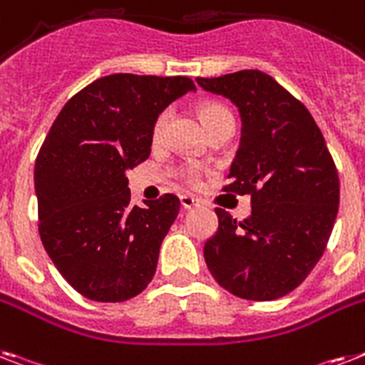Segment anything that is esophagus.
I'll return each instance as SVG.
<instances>
[{"mask_svg":"<svg viewBox=\"0 0 365 365\" xmlns=\"http://www.w3.org/2000/svg\"><path fill=\"white\" fill-rule=\"evenodd\" d=\"M180 202H182V208L185 210H192L197 208V206H200V202H198L195 197H191V195H182V197H180Z\"/></svg>","mask_w":365,"mask_h":365,"instance_id":"1","label":"esophagus"}]
</instances>
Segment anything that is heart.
<instances>
[{"label":"heart","mask_w":365,"mask_h":365,"mask_svg":"<svg viewBox=\"0 0 365 365\" xmlns=\"http://www.w3.org/2000/svg\"><path fill=\"white\" fill-rule=\"evenodd\" d=\"M198 114L202 118L204 125L210 127L213 125L215 121H221V120H230V114L227 108H223L221 105H215V103H206L198 108ZM168 120H170V110H163L161 114L157 115L155 123H153V138H161L167 131V125H168ZM200 176V167L195 165V163H189L185 167L182 168V178L185 182L189 183H195Z\"/></svg>","instance_id":"obj_1"}]
</instances>
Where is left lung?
<instances>
[{
  "label": "left lung",
  "mask_w": 365,
  "mask_h": 365,
  "mask_svg": "<svg viewBox=\"0 0 365 365\" xmlns=\"http://www.w3.org/2000/svg\"><path fill=\"white\" fill-rule=\"evenodd\" d=\"M197 84L238 108L242 138L225 191L251 195V215L240 223L215 208L219 227L204 244V260L234 296L277 300L327 250L339 206L336 165L309 110L262 71Z\"/></svg>",
  "instance_id": "obj_1"
}]
</instances>
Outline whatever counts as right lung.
<instances>
[{
  "instance_id": "add662e5",
  "label": "right lung",
  "mask_w": 365,
  "mask_h": 365,
  "mask_svg": "<svg viewBox=\"0 0 365 365\" xmlns=\"http://www.w3.org/2000/svg\"><path fill=\"white\" fill-rule=\"evenodd\" d=\"M187 91H197L187 76H103L67 101L38 150L41 242L90 300L125 302L153 279L180 198L133 206L125 174L152 152L157 115Z\"/></svg>"
}]
</instances>
